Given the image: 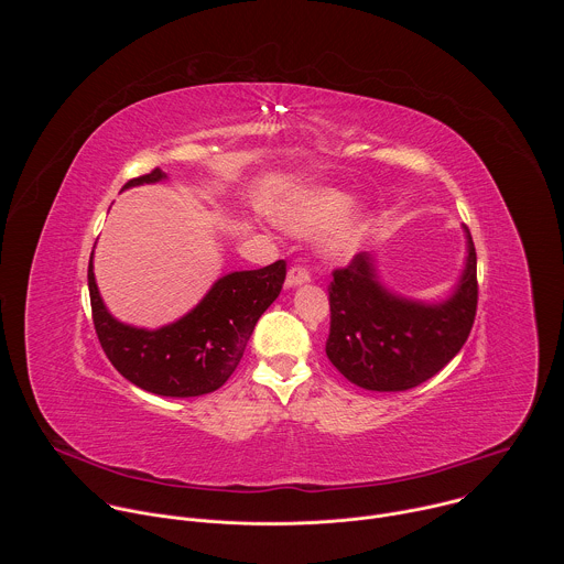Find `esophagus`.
Instances as JSON below:
<instances>
[{"label": "esophagus", "mask_w": 564, "mask_h": 564, "mask_svg": "<svg viewBox=\"0 0 564 564\" xmlns=\"http://www.w3.org/2000/svg\"><path fill=\"white\" fill-rule=\"evenodd\" d=\"M307 281H310V272H307L303 265H294V268L288 272L285 285H288V288H299V285H305Z\"/></svg>", "instance_id": "1"}]
</instances>
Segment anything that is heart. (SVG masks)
Returning a JSON list of instances; mask_svg holds the SVG:
<instances>
[{"label":"heart","instance_id":"heart-1","mask_svg":"<svg viewBox=\"0 0 564 564\" xmlns=\"http://www.w3.org/2000/svg\"><path fill=\"white\" fill-rule=\"evenodd\" d=\"M352 196L335 187H307L292 194L281 207L283 225L294 234H321L318 252L330 263L355 259L372 227L366 205L352 207Z\"/></svg>","mask_w":564,"mask_h":564}]
</instances>
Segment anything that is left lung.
I'll return each mask as SVG.
<instances>
[{"mask_svg": "<svg viewBox=\"0 0 564 564\" xmlns=\"http://www.w3.org/2000/svg\"><path fill=\"white\" fill-rule=\"evenodd\" d=\"M464 236V270L442 301L388 290L370 252L335 270L326 355L348 381L377 392L409 390L437 375L462 350L477 307V259L466 227Z\"/></svg>", "mask_w": 564, "mask_h": 564, "instance_id": "1", "label": "left lung"}]
</instances>
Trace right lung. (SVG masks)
<instances>
[{
	"mask_svg": "<svg viewBox=\"0 0 564 564\" xmlns=\"http://www.w3.org/2000/svg\"><path fill=\"white\" fill-rule=\"evenodd\" d=\"M167 181L163 170L129 181L122 189ZM285 261L220 276L181 318L160 328L122 324L105 305L89 261L94 326L113 368L160 397H200L218 390L236 370L261 314L276 301Z\"/></svg>",
	"mask_w": 564,
	"mask_h": 564,
	"instance_id": "obj_1",
	"label": "right lung"
}]
</instances>
